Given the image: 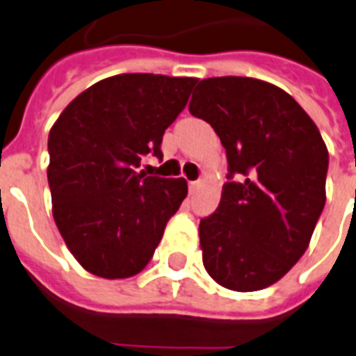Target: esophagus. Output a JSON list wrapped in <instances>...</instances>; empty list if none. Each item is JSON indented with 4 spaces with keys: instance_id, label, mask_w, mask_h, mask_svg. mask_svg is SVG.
Wrapping results in <instances>:
<instances>
[{
    "instance_id": "1",
    "label": "esophagus",
    "mask_w": 356,
    "mask_h": 356,
    "mask_svg": "<svg viewBox=\"0 0 356 356\" xmlns=\"http://www.w3.org/2000/svg\"><path fill=\"white\" fill-rule=\"evenodd\" d=\"M198 187H200V180L191 181V184H189V189H191V193H195L196 189H198Z\"/></svg>"
}]
</instances>
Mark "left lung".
Instances as JSON below:
<instances>
[{
    "label": "left lung",
    "instance_id": "obj_1",
    "mask_svg": "<svg viewBox=\"0 0 356 356\" xmlns=\"http://www.w3.org/2000/svg\"><path fill=\"white\" fill-rule=\"evenodd\" d=\"M189 112L211 124L227 156L217 211L202 218V261L229 291L274 285L311 243L325 206L329 152L303 108L250 76L200 81Z\"/></svg>",
    "mask_w": 356,
    "mask_h": 356
}]
</instances>
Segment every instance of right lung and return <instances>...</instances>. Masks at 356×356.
<instances>
[{"instance_id":"right-lung-1","label":"right lung","mask_w":356,"mask_h":356,"mask_svg":"<svg viewBox=\"0 0 356 356\" xmlns=\"http://www.w3.org/2000/svg\"><path fill=\"white\" fill-rule=\"evenodd\" d=\"M198 79L123 73L95 82L64 108L49 132L47 181L56 227L90 274L124 280L158 248L187 196L184 178L147 176L149 152L186 108Z\"/></svg>"}]
</instances>
